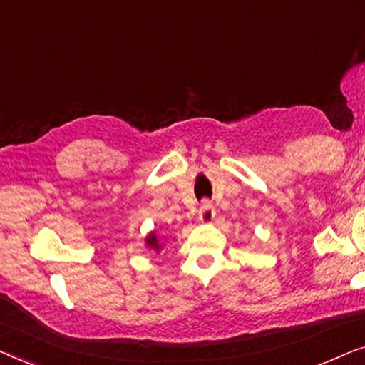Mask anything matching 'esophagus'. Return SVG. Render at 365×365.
<instances>
[{
  "label": "esophagus",
  "mask_w": 365,
  "mask_h": 365,
  "mask_svg": "<svg viewBox=\"0 0 365 365\" xmlns=\"http://www.w3.org/2000/svg\"><path fill=\"white\" fill-rule=\"evenodd\" d=\"M213 217H215V207H213L208 200H203L200 210H198V218H200V222L210 223L213 220Z\"/></svg>",
  "instance_id": "1"
}]
</instances>
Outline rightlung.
<instances>
[{
  "label": "right lung",
  "mask_w": 365,
  "mask_h": 365,
  "mask_svg": "<svg viewBox=\"0 0 365 365\" xmlns=\"http://www.w3.org/2000/svg\"><path fill=\"white\" fill-rule=\"evenodd\" d=\"M147 245L150 247V249H153V250H160V249H162V245L158 244L157 235H155V233H150V235L147 237Z\"/></svg>",
  "instance_id": "add662e5"
}]
</instances>
